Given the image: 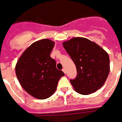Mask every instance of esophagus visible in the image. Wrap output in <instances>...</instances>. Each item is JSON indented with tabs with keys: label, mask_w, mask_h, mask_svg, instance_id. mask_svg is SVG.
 Here are the masks:
<instances>
[{
	"label": "esophagus",
	"mask_w": 122,
	"mask_h": 122,
	"mask_svg": "<svg viewBox=\"0 0 122 122\" xmlns=\"http://www.w3.org/2000/svg\"><path fill=\"white\" fill-rule=\"evenodd\" d=\"M62 71H63V72H64L65 73V74H66V69H62Z\"/></svg>",
	"instance_id": "34e87169"
}]
</instances>
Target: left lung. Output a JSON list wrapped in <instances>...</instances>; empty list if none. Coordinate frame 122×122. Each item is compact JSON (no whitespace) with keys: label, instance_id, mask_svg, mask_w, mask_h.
Wrapping results in <instances>:
<instances>
[{"label":"left lung","instance_id":"1","mask_svg":"<svg viewBox=\"0 0 122 122\" xmlns=\"http://www.w3.org/2000/svg\"><path fill=\"white\" fill-rule=\"evenodd\" d=\"M63 46L76 67V77L70 80L75 91L87 95L101 88L110 72L107 51L88 39L80 37L65 41Z\"/></svg>","mask_w":122,"mask_h":122}]
</instances>
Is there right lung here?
<instances>
[{"instance_id":"obj_1","label":"right lung","mask_w":122,"mask_h":122,"mask_svg":"<svg viewBox=\"0 0 122 122\" xmlns=\"http://www.w3.org/2000/svg\"><path fill=\"white\" fill-rule=\"evenodd\" d=\"M55 43L48 39L35 42L20 56L15 66V74L21 86L35 98L45 100L56 90L58 82L64 76L56 67L50 53Z\"/></svg>"}]
</instances>
